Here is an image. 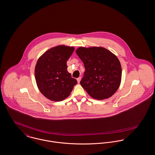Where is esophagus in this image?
Masks as SVG:
<instances>
[{"label":"esophagus","mask_w":155,"mask_h":155,"mask_svg":"<svg viewBox=\"0 0 155 155\" xmlns=\"http://www.w3.org/2000/svg\"><path fill=\"white\" fill-rule=\"evenodd\" d=\"M81 77H79V78H78L77 79L78 83H80V81H81Z\"/></svg>","instance_id":"34e87169"}]
</instances>
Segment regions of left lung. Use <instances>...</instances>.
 Listing matches in <instances>:
<instances>
[{"instance_id":"obj_1","label":"left lung","mask_w":155,"mask_h":155,"mask_svg":"<svg viewBox=\"0 0 155 155\" xmlns=\"http://www.w3.org/2000/svg\"><path fill=\"white\" fill-rule=\"evenodd\" d=\"M76 53L84 65L80 84L87 93L99 100L113 95L121 80V67L117 57L103 47H80Z\"/></svg>"}]
</instances>
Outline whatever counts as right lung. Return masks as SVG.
<instances>
[{"mask_svg":"<svg viewBox=\"0 0 155 155\" xmlns=\"http://www.w3.org/2000/svg\"><path fill=\"white\" fill-rule=\"evenodd\" d=\"M74 51L72 47L57 46L44 53L36 62L37 86L40 92L51 101H61L67 98L77 83L67 71V61Z\"/></svg>","mask_w":155,"mask_h":155,"instance_id":"right-lung-1","label":"right lung"}]
</instances>
